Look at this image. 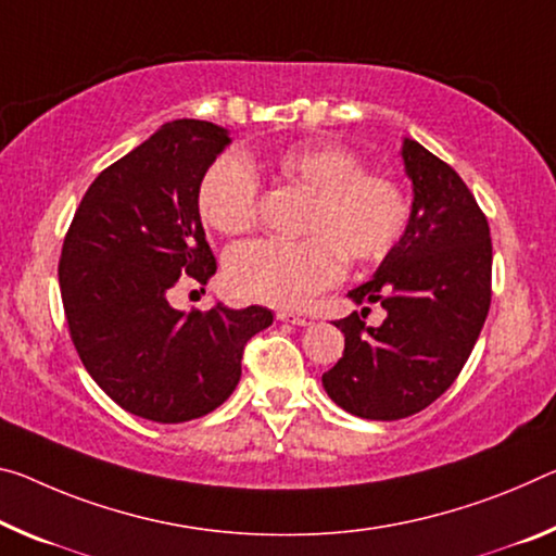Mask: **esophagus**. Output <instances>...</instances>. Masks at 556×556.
Here are the masks:
<instances>
[{
  "mask_svg": "<svg viewBox=\"0 0 556 556\" xmlns=\"http://www.w3.org/2000/svg\"><path fill=\"white\" fill-rule=\"evenodd\" d=\"M277 319H279V321L296 324V326H306V324H309V319H306L304 314H294V312H289V309H279V312H277Z\"/></svg>",
  "mask_w": 556,
  "mask_h": 556,
  "instance_id": "1",
  "label": "esophagus"
}]
</instances>
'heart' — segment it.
<instances>
[{
  "instance_id": "b5f03b06",
  "label": "heart",
  "mask_w": 556,
  "mask_h": 556,
  "mask_svg": "<svg viewBox=\"0 0 556 556\" xmlns=\"http://www.w3.org/2000/svg\"><path fill=\"white\" fill-rule=\"evenodd\" d=\"M264 175L275 188L306 192L296 232L302 240H260L227 254L225 277L232 292L252 302L299 306L337 285L343 257L351 264L383 260L410 219V202L399 182L364 170L351 148L331 140H304L267 157H215L198 182V213L219 235L257 227Z\"/></svg>"
}]
</instances>
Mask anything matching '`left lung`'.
Returning a JSON list of instances; mask_svg holds the SVG:
<instances>
[{
  "label": "left lung",
  "instance_id": "1",
  "mask_svg": "<svg viewBox=\"0 0 556 556\" xmlns=\"http://www.w3.org/2000/svg\"><path fill=\"white\" fill-rule=\"evenodd\" d=\"M403 161L416 192L408 227L376 277L349 292L381 304L386 319L374 329L364 309L333 321L343 354L321 376L333 403L368 420L408 418L451 389L492 299L490 225L470 188L416 140Z\"/></svg>",
  "mask_w": 556,
  "mask_h": 556
}]
</instances>
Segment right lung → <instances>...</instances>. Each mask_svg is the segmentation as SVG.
Instances as JSON below:
<instances>
[{"label": "right lung", "instance_id": "add662e5", "mask_svg": "<svg viewBox=\"0 0 556 556\" xmlns=\"http://www.w3.org/2000/svg\"><path fill=\"white\" fill-rule=\"evenodd\" d=\"M227 143L210 121L165 123L99 173L61 247L76 354L109 399L146 420L185 422L223 405L242 376L247 341L275 319L264 306H170L180 281L207 285L217 271L198 182Z\"/></svg>", "mask_w": 556, "mask_h": 556}]
</instances>
